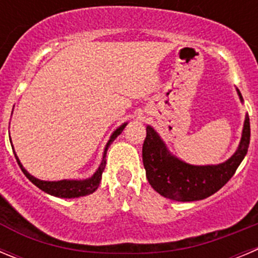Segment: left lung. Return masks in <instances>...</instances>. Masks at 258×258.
Wrapping results in <instances>:
<instances>
[{
	"label": "left lung",
	"mask_w": 258,
	"mask_h": 258,
	"mask_svg": "<svg viewBox=\"0 0 258 258\" xmlns=\"http://www.w3.org/2000/svg\"><path fill=\"white\" fill-rule=\"evenodd\" d=\"M237 92L243 102L239 89ZM146 131L147 136L142 148L146 176L156 192L180 202L205 200L223 188L247 155L251 138L249 117L245 115L242 138L235 153L223 164L196 166L172 156L152 126L148 125Z\"/></svg>",
	"instance_id": "obj_1"
}]
</instances>
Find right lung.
Here are the masks:
<instances>
[{
	"label": "right lung",
	"mask_w": 258,
	"mask_h": 258,
	"mask_svg": "<svg viewBox=\"0 0 258 258\" xmlns=\"http://www.w3.org/2000/svg\"><path fill=\"white\" fill-rule=\"evenodd\" d=\"M126 124L127 122H124V124L120 125V126L117 127L116 131L113 132L112 136H111L110 139H108L107 145H106L105 151H103V157H102V161H101L100 167L97 169V171L94 172L91 178L84 179V180H68V179H63V180H57V181L39 180V179H37V178H34L33 175H30L29 172H28L27 170L23 167V165H21L20 160H19V157L16 156V153L15 152L14 153H15L16 161H18L21 171L24 172V175L27 176V178L29 179L33 184H34V185H37L38 188L42 189L43 192L48 193V195H51V196H55V197H60V198L83 197V196L91 195V193H93L94 190L98 188V185H100V183H101V179H102V172H103V170H105V166H106V153H107L108 147H110L111 143H112V142L116 139V137L121 134V132L124 131V127L126 126ZM10 142H11V138H10ZM13 150H14V147H13Z\"/></svg>",
	"instance_id": "right-lung-1"
}]
</instances>
